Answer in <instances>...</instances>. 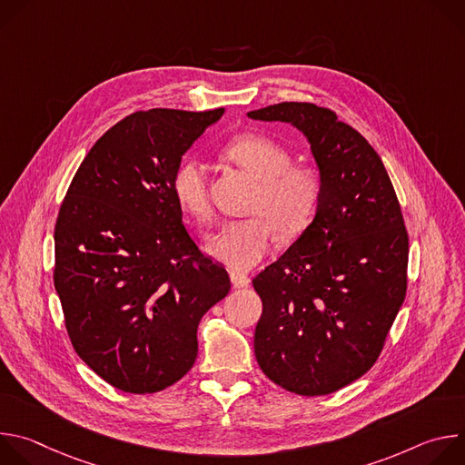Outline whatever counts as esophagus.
I'll use <instances>...</instances> for the list:
<instances>
[{
    "instance_id": "esophagus-1",
    "label": "esophagus",
    "mask_w": 465,
    "mask_h": 465,
    "mask_svg": "<svg viewBox=\"0 0 465 465\" xmlns=\"http://www.w3.org/2000/svg\"><path fill=\"white\" fill-rule=\"evenodd\" d=\"M230 278H232V285H233L235 289H242V287H248V285H250V278H248L246 274L232 272Z\"/></svg>"
}]
</instances>
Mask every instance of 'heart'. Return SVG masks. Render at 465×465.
<instances>
[{
  "label": "heart",
  "mask_w": 465,
  "mask_h": 465,
  "mask_svg": "<svg viewBox=\"0 0 465 465\" xmlns=\"http://www.w3.org/2000/svg\"><path fill=\"white\" fill-rule=\"evenodd\" d=\"M228 160L261 182L253 212L248 221H228L208 235L206 252L232 271H250L267 255L278 239L298 233L312 217L320 182L314 171L294 167L291 153L278 142L246 134L224 147ZM173 193L178 206L196 221H210L212 203L208 169L196 158H185L173 174Z\"/></svg>",
  "instance_id": "obj_1"
}]
</instances>
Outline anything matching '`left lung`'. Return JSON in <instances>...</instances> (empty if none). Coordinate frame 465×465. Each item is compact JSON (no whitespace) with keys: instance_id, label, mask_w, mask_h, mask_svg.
Segmentation results:
<instances>
[{"instance_id":"8db88e82","label":"left lung","mask_w":465,"mask_h":465,"mask_svg":"<svg viewBox=\"0 0 465 465\" xmlns=\"http://www.w3.org/2000/svg\"><path fill=\"white\" fill-rule=\"evenodd\" d=\"M246 115L298 128L320 176L311 224L252 282L262 302L255 359L282 388L325 395L373 366L403 305L401 208L379 154L335 112L280 103Z\"/></svg>"}]
</instances>
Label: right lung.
Wrapping results in <instances>:
<instances>
[{
    "instance_id": "right-lung-1",
    "label": "right lung",
    "mask_w": 465,
    "mask_h": 465,
    "mask_svg": "<svg viewBox=\"0 0 465 465\" xmlns=\"http://www.w3.org/2000/svg\"><path fill=\"white\" fill-rule=\"evenodd\" d=\"M224 108H154L114 124L90 149L54 226V289L79 357L128 393L160 391L198 353L201 318L230 292L198 252L173 174Z\"/></svg>"
}]
</instances>
